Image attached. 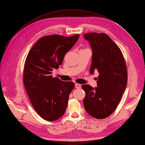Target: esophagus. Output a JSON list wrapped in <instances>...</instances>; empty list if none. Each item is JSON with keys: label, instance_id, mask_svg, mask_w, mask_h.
<instances>
[{"label": "esophagus", "instance_id": "obj_1", "mask_svg": "<svg viewBox=\"0 0 145 145\" xmlns=\"http://www.w3.org/2000/svg\"><path fill=\"white\" fill-rule=\"evenodd\" d=\"M75 86H76V88H78V89H79V88H81V85H80L79 84H75Z\"/></svg>", "mask_w": 145, "mask_h": 145}]
</instances>
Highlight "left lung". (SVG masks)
Instances as JSON below:
<instances>
[{
	"label": "left lung",
	"mask_w": 145,
	"mask_h": 145,
	"mask_svg": "<svg viewBox=\"0 0 145 145\" xmlns=\"http://www.w3.org/2000/svg\"><path fill=\"white\" fill-rule=\"evenodd\" d=\"M84 37L92 51L89 72L99 73L97 87L82 86L86 93L84 105L91 116L103 119L115 111L126 88V66L120 49L108 35L92 33L84 34Z\"/></svg>",
	"instance_id": "obj_1"
}]
</instances>
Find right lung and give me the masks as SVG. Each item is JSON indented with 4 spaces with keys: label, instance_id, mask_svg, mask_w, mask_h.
Returning <instances> with one entry per match:
<instances>
[{
    "label": "right lung",
    "instance_id": "1",
    "mask_svg": "<svg viewBox=\"0 0 145 145\" xmlns=\"http://www.w3.org/2000/svg\"><path fill=\"white\" fill-rule=\"evenodd\" d=\"M79 37V34L43 37L28 54L24 69V86L35 110L46 120H58L66 111L74 84L53 78L52 71L62 64L65 55Z\"/></svg>",
    "mask_w": 145,
    "mask_h": 145
}]
</instances>
